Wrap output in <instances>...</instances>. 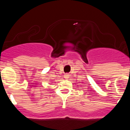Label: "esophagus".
Listing matches in <instances>:
<instances>
[{
	"label": "esophagus",
	"mask_w": 130,
	"mask_h": 130,
	"mask_svg": "<svg viewBox=\"0 0 130 130\" xmlns=\"http://www.w3.org/2000/svg\"><path fill=\"white\" fill-rule=\"evenodd\" d=\"M69 76H70V75L68 73H66L65 74H64V78H65V79H68Z\"/></svg>",
	"instance_id": "1"
}]
</instances>
